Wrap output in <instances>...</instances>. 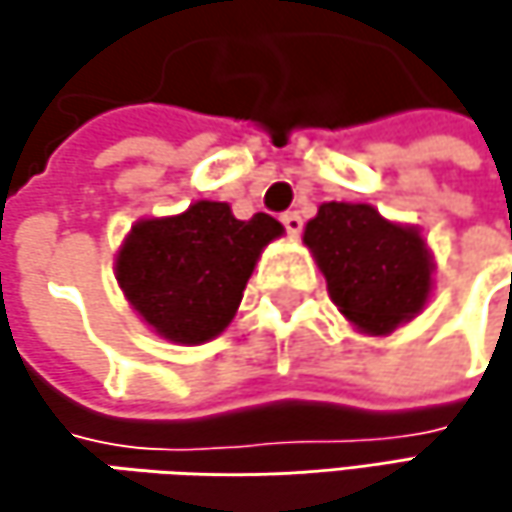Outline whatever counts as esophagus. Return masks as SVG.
Returning <instances> with one entry per match:
<instances>
[{
  "label": "esophagus",
  "mask_w": 512,
  "mask_h": 512,
  "mask_svg": "<svg viewBox=\"0 0 512 512\" xmlns=\"http://www.w3.org/2000/svg\"><path fill=\"white\" fill-rule=\"evenodd\" d=\"M281 225L287 228V234H290V237H299V234H302V216H299L296 210L284 213V216H281Z\"/></svg>",
  "instance_id": "1"
}]
</instances>
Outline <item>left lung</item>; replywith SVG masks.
I'll list each match as a JSON object with an SVG mask.
<instances>
[{"label":"left lung","instance_id":"1","mask_svg":"<svg viewBox=\"0 0 512 512\" xmlns=\"http://www.w3.org/2000/svg\"><path fill=\"white\" fill-rule=\"evenodd\" d=\"M302 243L326 278L329 299L361 335H391L433 296L436 260L421 228L391 222L370 204H320Z\"/></svg>","mask_w":512,"mask_h":512}]
</instances>
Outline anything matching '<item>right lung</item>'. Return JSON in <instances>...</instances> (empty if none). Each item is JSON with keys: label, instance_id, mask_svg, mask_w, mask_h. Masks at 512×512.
<instances>
[{"label": "right lung", "instance_id": "1", "mask_svg": "<svg viewBox=\"0 0 512 512\" xmlns=\"http://www.w3.org/2000/svg\"><path fill=\"white\" fill-rule=\"evenodd\" d=\"M281 234L266 213L243 222L225 201H195L177 216L139 219L115 252V278L151 332L198 347L231 326L257 260Z\"/></svg>", "mask_w": 512, "mask_h": 512}]
</instances>
